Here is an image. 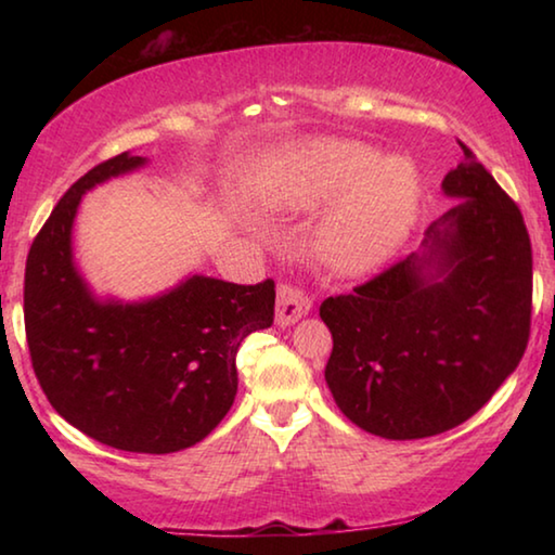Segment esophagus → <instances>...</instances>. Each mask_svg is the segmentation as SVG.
Segmentation results:
<instances>
[{
  "label": "esophagus",
  "mask_w": 555,
  "mask_h": 555,
  "mask_svg": "<svg viewBox=\"0 0 555 555\" xmlns=\"http://www.w3.org/2000/svg\"><path fill=\"white\" fill-rule=\"evenodd\" d=\"M311 311V298L296 286H279L276 296V323L291 325Z\"/></svg>",
  "instance_id": "esophagus-1"
}]
</instances>
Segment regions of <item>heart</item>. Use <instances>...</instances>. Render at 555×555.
I'll return each mask as SVG.
<instances>
[{"instance_id":"obj_1","label":"heart","mask_w":555,"mask_h":555,"mask_svg":"<svg viewBox=\"0 0 555 555\" xmlns=\"http://www.w3.org/2000/svg\"><path fill=\"white\" fill-rule=\"evenodd\" d=\"M337 201L318 228V255L340 274H362L399 249L416 218L418 173L409 158L323 139L304 149L286 203L313 210Z\"/></svg>"}]
</instances>
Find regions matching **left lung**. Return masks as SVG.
Returning <instances> with one entry per match:
<instances>
[{
	"instance_id": "obj_1",
	"label": "left lung",
	"mask_w": 555,
	"mask_h": 555,
	"mask_svg": "<svg viewBox=\"0 0 555 555\" xmlns=\"http://www.w3.org/2000/svg\"><path fill=\"white\" fill-rule=\"evenodd\" d=\"M443 178L460 198L424 249L321 304L325 382L354 426L389 440L446 434L516 370L531 327V242L521 210L465 144Z\"/></svg>"
}]
</instances>
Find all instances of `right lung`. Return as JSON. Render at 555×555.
I'll return each instance as SVG.
<instances>
[{
    "label": "right lung",
    "instance_id": "right-lung-1",
    "mask_svg": "<svg viewBox=\"0 0 555 555\" xmlns=\"http://www.w3.org/2000/svg\"><path fill=\"white\" fill-rule=\"evenodd\" d=\"M146 166L119 154L75 181L29 249L24 323L51 406L98 443L166 455L210 434L237 393L244 337L274 323V281L193 274L166 294L98 298L73 259V222L92 188Z\"/></svg>",
    "mask_w": 555,
    "mask_h": 555
}]
</instances>
